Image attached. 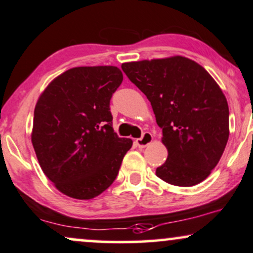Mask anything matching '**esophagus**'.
I'll return each mask as SVG.
<instances>
[{
  "instance_id": "1",
  "label": "esophagus",
  "mask_w": 253,
  "mask_h": 253,
  "mask_svg": "<svg viewBox=\"0 0 253 253\" xmlns=\"http://www.w3.org/2000/svg\"><path fill=\"white\" fill-rule=\"evenodd\" d=\"M152 141H153V136H152L151 133L146 132L142 134L141 138L135 139V145L138 146L139 148H144V147H146V146L150 145Z\"/></svg>"
}]
</instances>
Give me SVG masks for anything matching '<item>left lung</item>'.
<instances>
[{"mask_svg": "<svg viewBox=\"0 0 253 253\" xmlns=\"http://www.w3.org/2000/svg\"><path fill=\"white\" fill-rule=\"evenodd\" d=\"M150 100L169 156L156 174L175 186L205 180L229 140V105L204 67L184 56L121 65Z\"/></svg>", "mask_w": 253, "mask_h": 253, "instance_id": "obj_1", "label": "left lung"}]
</instances>
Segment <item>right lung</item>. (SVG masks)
<instances>
[{"mask_svg":"<svg viewBox=\"0 0 253 253\" xmlns=\"http://www.w3.org/2000/svg\"><path fill=\"white\" fill-rule=\"evenodd\" d=\"M123 79L115 66L75 67L40 95L32 144L42 171L61 193L93 199L117 178L133 145L112 127L109 101Z\"/></svg>","mask_w":253,"mask_h":253,"instance_id":"1","label":"right lung"}]
</instances>
